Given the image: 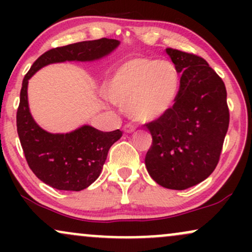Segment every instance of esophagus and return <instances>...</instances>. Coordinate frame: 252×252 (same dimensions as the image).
Returning a JSON list of instances; mask_svg holds the SVG:
<instances>
[{"label": "esophagus", "mask_w": 252, "mask_h": 252, "mask_svg": "<svg viewBox=\"0 0 252 252\" xmlns=\"http://www.w3.org/2000/svg\"><path fill=\"white\" fill-rule=\"evenodd\" d=\"M123 130H124V132L129 134V132H134L135 131V126H132V124L128 123V124H126V126H123Z\"/></svg>", "instance_id": "obj_1"}]
</instances>
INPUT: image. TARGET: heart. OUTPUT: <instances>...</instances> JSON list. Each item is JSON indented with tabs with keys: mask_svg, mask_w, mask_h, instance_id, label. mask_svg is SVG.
<instances>
[{
	"mask_svg": "<svg viewBox=\"0 0 252 252\" xmlns=\"http://www.w3.org/2000/svg\"><path fill=\"white\" fill-rule=\"evenodd\" d=\"M179 73L169 62L132 58L110 74L105 92L112 102L126 106V114L137 122L161 117L174 103Z\"/></svg>",
	"mask_w": 252,
	"mask_h": 252,
	"instance_id": "b5f03b06",
	"label": "heart"
}]
</instances>
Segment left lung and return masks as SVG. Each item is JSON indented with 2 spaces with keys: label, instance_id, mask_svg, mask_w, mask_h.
<instances>
[{
  "label": "left lung",
  "instance_id": "1",
  "mask_svg": "<svg viewBox=\"0 0 252 252\" xmlns=\"http://www.w3.org/2000/svg\"><path fill=\"white\" fill-rule=\"evenodd\" d=\"M180 73L174 105L146 124L153 137L146 167L153 180L186 189L209 178L220 158L230 123L222 79L201 57L167 48Z\"/></svg>",
  "mask_w": 252,
  "mask_h": 252
}]
</instances>
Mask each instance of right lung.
<instances>
[{
	"instance_id": "1",
	"label": "right lung",
	"mask_w": 252,
	"mask_h": 252,
	"mask_svg": "<svg viewBox=\"0 0 252 252\" xmlns=\"http://www.w3.org/2000/svg\"><path fill=\"white\" fill-rule=\"evenodd\" d=\"M118 45V40L102 37L52 48L37 58L22 80L16 112L17 134L32 172L53 189L82 190L96 181L110 147L120 140L123 132L120 129L104 132L90 126L68 134L45 131L33 120L28 108V79L48 63L66 60L91 62L108 56Z\"/></svg>"
}]
</instances>
